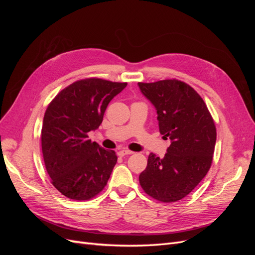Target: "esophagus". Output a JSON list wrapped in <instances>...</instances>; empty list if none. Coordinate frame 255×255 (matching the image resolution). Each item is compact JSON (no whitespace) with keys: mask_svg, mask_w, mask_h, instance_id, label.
Segmentation results:
<instances>
[{"mask_svg":"<svg viewBox=\"0 0 255 255\" xmlns=\"http://www.w3.org/2000/svg\"><path fill=\"white\" fill-rule=\"evenodd\" d=\"M134 152L130 151V150H128V149H122L118 152V155L119 156H125V155H129V154H133Z\"/></svg>","mask_w":255,"mask_h":255,"instance_id":"34e87169","label":"esophagus"}]
</instances>
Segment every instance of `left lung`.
<instances>
[{
  "mask_svg": "<svg viewBox=\"0 0 255 255\" xmlns=\"http://www.w3.org/2000/svg\"><path fill=\"white\" fill-rule=\"evenodd\" d=\"M138 87L155 107L159 133L171 142L163 158L150 153L139 183L158 201H179L210 170L217 136L214 120L202 98L186 83L165 80L138 83Z\"/></svg>",
  "mask_w": 255,
  "mask_h": 255,
  "instance_id": "8db88e82",
  "label": "left lung"
}]
</instances>
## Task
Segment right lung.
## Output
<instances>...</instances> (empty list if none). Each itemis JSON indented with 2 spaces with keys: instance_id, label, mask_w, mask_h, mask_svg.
<instances>
[{
  "instance_id": "obj_1",
  "label": "right lung",
  "mask_w": 255,
  "mask_h": 255,
  "mask_svg": "<svg viewBox=\"0 0 255 255\" xmlns=\"http://www.w3.org/2000/svg\"><path fill=\"white\" fill-rule=\"evenodd\" d=\"M127 85L81 80L61 90L45 111L44 165L54 187L67 198L89 200L106 186L118 157L115 151L91 142L88 132L100 127L107 105Z\"/></svg>"
}]
</instances>
